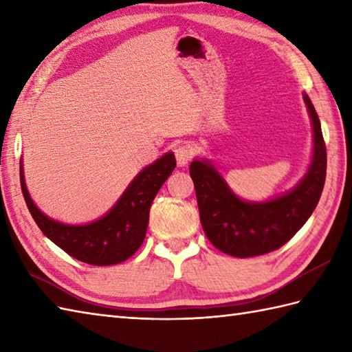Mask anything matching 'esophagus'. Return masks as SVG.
<instances>
[{"label": "esophagus", "mask_w": 352, "mask_h": 352, "mask_svg": "<svg viewBox=\"0 0 352 352\" xmlns=\"http://www.w3.org/2000/svg\"><path fill=\"white\" fill-rule=\"evenodd\" d=\"M174 154H175V159H177L178 166H186V164H188L192 160L193 149H192L190 145L183 144V145L175 146Z\"/></svg>", "instance_id": "esophagus-1"}]
</instances>
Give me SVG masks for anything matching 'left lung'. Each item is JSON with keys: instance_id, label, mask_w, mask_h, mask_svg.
I'll return each instance as SVG.
<instances>
[{"instance_id": "obj_1", "label": "left lung", "mask_w": 352, "mask_h": 352, "mask_svg": "<svg viewBox=\"0 0 352 352\" xmlns=\"http://www.w3.org/2000/svg\"><path fill=\"white\" fill-rule=\"evenodd\" d=\"M304 101L313 124L311 163L296 188L283 197L248 203L231 192L212 163L198 159L190 163L201 226L213 246L228 256L246 258L281 248L307 222L319 203L327 175V149L307 94Z\"/></svg>"}]
</instances>
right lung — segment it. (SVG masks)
Returning <instances> with one entry per match:
<instances>
[{
	"instance_id": "right-lung-1",
	"label": "right lung",
	"mask_w": 352,
	"mask_h": 352,
	"mask_svg": "<svg viewBox=\"0 0 352 352\" xmlns=\"http://www.w3.org/2000/svg\"><path fill=\"white\" fill-rule=\"evenodd\" d=\"M175 164V155L172 153L162 155L139 172L107 214L86 226H68L45 216L30 198L22 164L19 168L21 189L37 227L51 242L85 263L109 266L130 258L144 243L149 207Z\"/></svg>"
}]
</instances>
